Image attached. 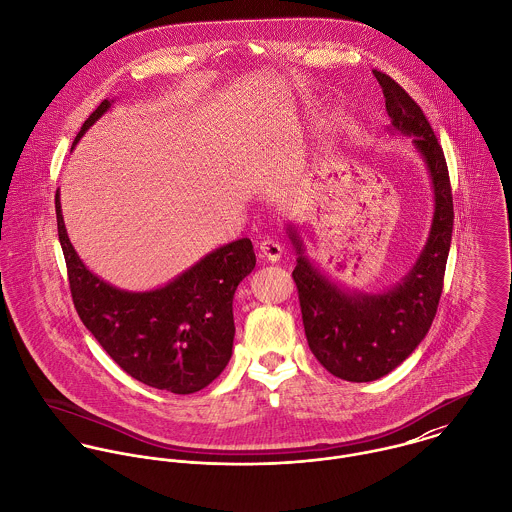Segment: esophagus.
<instances>
[{"instance_id":"1","label":"esophagus","mask_w":512,"mask_h":512,"mask_svg":"<svg viewBox=\"0 0 512 512\" xmlns=\"http://www.w3.org/2000/svg\"><path fill=\"white\" fill-rule=\"evenodd\" d=\"M260 258H264L268 262H278L282 258V246L272 238L262 240L260 242Z\"/></svg>"}]
</instances>
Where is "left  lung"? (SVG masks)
Returning <instances> with one entry per match:
<instances>
[{"mask_svg":"<svg viewBox=\"0 0 512 512\" xmlns=\"http://www.w3.org/2000/svg\"><path fill=\"white\" fill-rule=\"evenodd\" d=\"M372 73L390 116L388 134L412 138L432 181L434 219L420 256L408 274L384 292L347 290L305 254L297 226H286L297 254L292 276L309 349L331 374L349 382L386 376L424 341L438 311L453 230L447 163L428 118L398 82L388 74Z\"/></svg>","mask_w":512,"mask_h":512,"instance_id":"1","label":"left lung"}]
</instances>
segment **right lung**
I'll return each instance as SVG.
<instances>
[{"mask_svg": "<svg viewBox=\"0 0 512 512\" xmlns=\"http://www.w3.org/2000/svg\"><path fill=\"white\" fill-rule=\"evenodd\" d=\"M112 104L114 100H104L90 114L71 151ZM55 209L74 307L114 363L147 386L173 394H193L209 386L232 355V299L256 266L252 242H228L165 286L130 292L84 266L67 234L61 191L55 195Z\"/></svg>", "mask_w": 512, "mask_h": 512, "instance_id": "right-lung-1", "label": "right lung"}]
</instances>
